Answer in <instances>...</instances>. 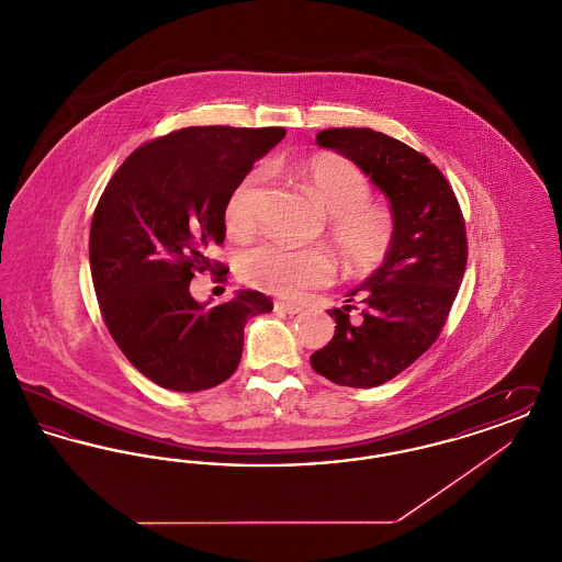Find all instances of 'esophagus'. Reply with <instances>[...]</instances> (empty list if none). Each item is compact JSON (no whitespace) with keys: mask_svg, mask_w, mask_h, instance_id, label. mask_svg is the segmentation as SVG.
I'll return each instance as SVG.
<instances>
[{"mask_svg":"<svg viewBox=\"0 0 562 562\" xmlns=\"http://www.w3.org/2000/svg\"><path fill=\"white\" fill-rule=\"evenodd\" d=\"M273 310H276V312H282V314H291V316H293V314H299L303 307H301V305H296V303H289V301H276V303H273Z\"/></svg>","mask_w":562,"mask_h":562,"instance_id":"esophagus-1","label":"esophagus"}]
</instances>
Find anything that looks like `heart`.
Listing matches in <instances>:
<instances>
[{
  "label": "heart",
  "mask_w": 562,
  "mask_h": 562,
  "mask_svg": "<svg viewBox=\"0 0 562 562\" xmlns=\"http://www.w3.org/2000/svg\"><path fill=\"white\" fill-rule=\"evenodd\" d=\"M296 177L310 198L328 214V236L353 273H371L390 257L398 225L394 214L371 202L367 175L341 156H314L296 166ZM259 170L241 177L225 209L227 227L248 234L255 227V189ZM335 261L322 248H291L282 241H261L238 257V273L250 286L280 296L321 286L333 278Z\"/></svg>",
  "instance_id": "b5f03b06"
}]
</instances>
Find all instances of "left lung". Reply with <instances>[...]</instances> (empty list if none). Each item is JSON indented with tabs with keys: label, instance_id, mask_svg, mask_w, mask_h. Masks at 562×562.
<instances>
[{
	"label": "left lung",
	"instance_id": "8db88e82",
	"mask_svg": "<svg viewBox=\"0 0 562 562\" xmlns=\"http://www.w3.org/2000/svg\"><path fill=\"white\" fill-rule=\"evenodd\" d=\"M316 143L353 161L387 198L398 225L385 263L344 307L328 310L335 337L310 358L337 385L374 387L438 339L465 271V225L442 172L413 147L373 128H328ZM353 295L366 305L360 317L350 315Z\"/></svg>",
	"mask_w": 562,
	"mask_h": 562
}]
</instances>
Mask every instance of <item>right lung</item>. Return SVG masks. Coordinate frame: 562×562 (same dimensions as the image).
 <instances>
[{
	"mask_svg": "<svg viewBox=\"0 0 562 562\" xmlns=\"http://www.w3.org/2000/svg\"><path fill=\"white\" fill-rule=\"evenodd\" d=\"M284 128L191 126L138 147L103 191L90 227L101 314L138 373L175 392L209 390L238 369L244 326L271 312L259 291L209 307L191 296L195 271L225 240V209Z\"/></svg>",
	"mask_w": 562,
	"mask_h": 562,
	"instance_id": "add662e5",
	"label": "right lung"
}]
</instances>
